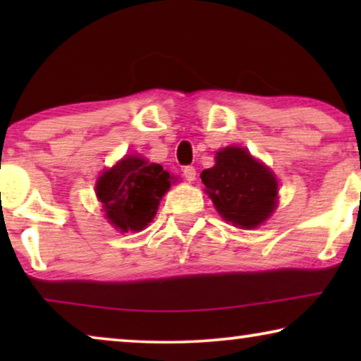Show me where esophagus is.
Returning <instances> with one entry per match:
<instances>
[{
    "instance_id": "34e87169",
    "label": "esophagus",
    "mask_w": 361,
    "mask_h": 361,
    "mask_svg": "<svg viewBox=\"0 0 361 361\" xmlns=\"http://www.w3.org/2000/svg\"><path fill=\"white\" fill-rule=\"evenodd\" d=\"M195 176H197V172H195V167H192V166H187L185 169H184V177L189 182H192V180H195Z\"/></svg>"
}]
</instances>
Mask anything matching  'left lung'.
I'll return each mask as SVG.
<instances>
[{"mask_svg": "<svg viewBox=\"0 0 361 361\" xmlns=\"http://www.w3.org/2000/svg\"><path fill=\"white\" fill-rule=\"evenodd\" d=\"M200 177L216 212L233 226L256 228L278 205V179L245 147L228 146L219 151L215 166Z\"/></svg>", "mask_w": 361, "mask_h": 361, "instance_id": "1", "label": "left lung"}]
</instances>
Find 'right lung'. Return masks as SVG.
<instances>
[{
  "label": "right lung",
  "mask_w": 361,
  "mask_h": 361,
  "mask_svg": "<svg viewBox=\"0 0 361 361\" xmlns=\"http://www.w3.org/2000/svg\"><path fill=\"white\" fill-rule=\"evenodd\" d=\"M172 182L174 176L161 164L131 154L102 172L95 192L106 220L121 233H128L145 230L151 224Z\"/></svg>",
  "instance_id": "right-lung-1"
}]
</instances>
